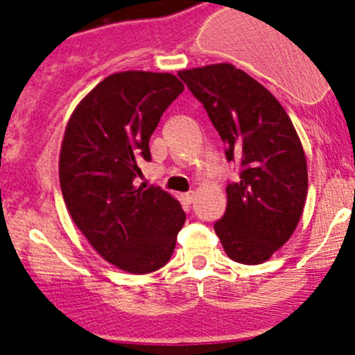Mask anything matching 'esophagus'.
Wrapping results in <instances>:
<instances>
[{"label": "esophagus", "mask_w": 355, "mask_h": 355, "mask_svg": "<svg viewBox=\"0 0 355 355\" xmlns=\"http://www.w3.org/2000/svg\"><path fill=\"white\" fill-rule=\"evenodd\" d=\"M182 199H184V202L192 204L196 199V192H185V194H182Z\"/></svg>", "instance_id": "1"}]
</instances>
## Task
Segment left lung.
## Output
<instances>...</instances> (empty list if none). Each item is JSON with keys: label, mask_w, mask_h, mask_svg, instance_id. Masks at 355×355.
I'll list each match as a JSON object with an SVG mask.
<instances>
[{"label": "left lung", "mask_w": 355, "mask_h": 355, "mask_svg": "<svg viewBox=\"0 0 355 355\" xmlns=\"http://www.w3.org/2000/svg\"><path fill=\"white\" fill-rule=\"evenodd\" d=\"M225 142L241 161L227 185V211L214 232L228 257L261 264L288 241L307 196V163L287 111L266 87L230 63L180 70Z\"/></svg>", "instance_id": "8db88e82"}]
</instances>
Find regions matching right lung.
I'll return each mask as SVG.
<instances>
[{"mask_svg": "<svg viewBox=\"0 0 355 355\" xmlns=\"http://www.w3.org/2000/svg\"><path fill=\"white\" fill-rule=\"evenodd\" d=\"M184 91L171 73L120 71L71 113L60 153V185L71 220L111 264L144 275L170 261L185 213L161 187H135L149 139Z\"/></svg>", "mask_w": 355, "mask_h": 355, "instance_id": "obj_1", "label": "right lung"}]
</instances>
